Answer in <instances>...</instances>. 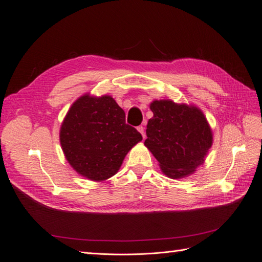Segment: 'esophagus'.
Here are the masks:
<instances>
[{
    "instance_id": "obj_1",
    "label": "esophagus",
    "mask_w": 262,
    "mask_h": 262,
    "mask_svg": "<svg viewBox=\"0 0 262 262\" xmlns=\"http://www.w3.org/2000/svg\"><path fill=\"white\" fill-rule=\"evenodd\" d=\"M138 131L142 134V137H143V139H145V132H144V128L142 125H140V126H138Z\"/></svg>"
}]
</instances>
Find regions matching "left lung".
Instances as JSON below:
<instances>
[{
	"mask_svg": "<svg viewBox=\"0 0 262 262\" xmlns=\"http://www.w3.org/2000/svg\"><path fill=\"white\" fill-rule=\"evenodd\" d=\"M144 145L166 176L180 179L204 163L213 144L211 126L200 108L170 99L153 100Z\"/></svg>",
	"mask_w": 262,
	"mask_h": 262,
	"instance_id": "obj_1",
	"label": "left lung"
}]
</instances>
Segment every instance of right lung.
Listing matches in <instances>:
<instances>
[{
	"label": "right lung",
	"instance_id": "add662e5",
	"mask_svg": "<svg viewBox=\"0 0 262 262\" xmlns=\"http://www.w3.org/2000/svg\"><path fill=\"white\" fill-rule=\"evenodd\" d=\"M141 141V133L125 123L123 109L109 95L78 97L60 128V144L68 163L92 181L116 175L125 155Z\"/></svg>",
	"mask_w": 262,
	"mask_h": 262
}]
</instances>
